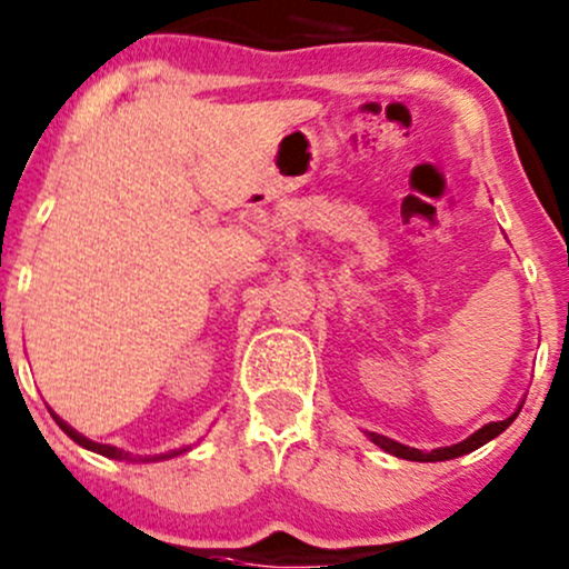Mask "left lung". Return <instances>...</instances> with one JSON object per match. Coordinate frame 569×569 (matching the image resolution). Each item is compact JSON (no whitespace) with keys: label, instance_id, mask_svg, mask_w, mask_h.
<instances>
[{"label":"left lung","instance_id":"1","mask_svg":"<svg viewBox=\"0 0 569 569\" xmlns=\"http://www.w3.org/2000/svg\"><path fill=\"white\" fill-rule=\"evenodd\" d=\"M513 418H517V412H513L511 418L506 420H498V423H487L479 429L477 433H471L469 439H463L460 445H452V447H439V450H431V452H423V450H416V447H405L399 442H393V439H386L380 437V433H370V439L376 442L378 447H383L386 452H391V456L397 458H405V460H420V463H433V460H450V458H458V456H466V452L477 450V447H482L490 442V439H496L498 433H503L509 426L513 423Z\"/></svg>","mask_w":569,"mask_h":569}]
</instances>
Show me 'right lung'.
Returning <instances> with one entry per match:
<instances>
[{
  "instance_id": "right-lung-1",
  "label": "right lung",
  "mask_w": 569,
  "mask_h": 569,
  "mask_svg": "<svg viewBox=\"0 0 569 569\" xmlns=\"http://www.w3.org/2000/svg\"><path fill=\"white\" fill-rule=\"evenodd\" d=\"M52 418H56V423L60 426V429H63L66 433H69V437L73 439V442L77 445H82V447H87V450H92V452H100V456H106V458H117V460H122V458H127V452H122V450H117V447H111V445H98V442H90V439L87 437H82V433H77L71 429L69 423H66V420H60L56 412H52ZM172 456H178V452H172ZM164 458V456H162Z\"/></svg>"
}]
</instances>
